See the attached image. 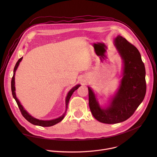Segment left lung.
Segmentation results:
<instances>
[{"mask_svg": "<svg viewBox=\"0 0 157 157\" xmlns=\"http://www.w3.org/2000/svg\"><path fill=\"white\" fill-rule=\"evenodd\" d=\"M124 63L119 89L106 109H102L91 88L88 87L89 105L94 118L105 124H117L130 117L146 94L145 69L137 48L125 38L118 36L114 41Z\"/></svg>", "mask_w": 157, "mask_h": 157, "instance_id": "1", "label": "left lung"}]
</instances>
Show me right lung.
I'll return each instance as SVG.
<instances>
[{
  "label": "right lung",
  "instance_id": "add662e5",
  "mask_svg": "<svg viewBox=\"0 0 157 157\" xmlns=\"http://www.w3.org/2000/svg\"><path fill=\"white\" fill-rule=\"evenodd\" d=\"M22 58L21 57L20 58L18 61L17 62L15 67H14V69H13V77L12 78V81H11V89H12V96L13 97V98L15 99L18 106V108L21 112V115L23 116L25 119L28 121L29 122H30L31 124H33V125H39V126H41V127H50V126H53L56 124H58V122H61L63 119L64 118V115L66 114V110H67V108H68V102H69V101H70V99L71 98V96H72L73 93H74V91L75 90H76V89L80 86V85H76L75 87H74L73 89H71V90L69 91L68 95H67V97H66V111L65 113L63 114V116H61V117L57 118V119H53V120H51V121H41V120H38V119H36L34 117H33L32 116H31L30 114H29V113H27V112L24 109V107H22V105L20 104V102L18 101V100L17 99V97H16V95H15V71L18 68V64L20 63V62L21 61V60L22 59Z\"/></svg>",
  "mask_w": 157,
  "mask_h": 157
}]
</instances>
